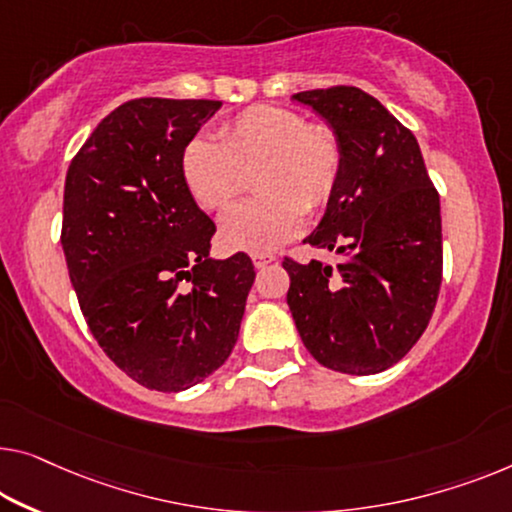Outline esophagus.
Masks as SVG:
<instances>
[{"mask_svg": "<svg viewBox=\"0 0 512 512\" xmlns=\"http://www.w3.org/2000/svg\"><path fill=\"white\" fill-rule=\"evenodd\" d=\"M250 257H253L255 269H264V266H269L271 262H276V255H271V253H253Z\"/></svg>", "mask_w": 512, "mask_h": 512, "instance_id": "esophagus-1", "label": "esophagus"}]
</instances>
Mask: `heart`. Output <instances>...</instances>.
<instances>
[{
    "instance_id": "obj_1",
    "label": "heart",
    "mask_w": 512,
    "mask_h": 512,
    "mask_svg": "<svg viewBox=\"0 0 512 512\" xmlns=\"http://www.w3.org/2000/svg\"><path fill=\"white\" fill-rule=\"evenodd\" d=\"M262 195L220 218V241L230 250L266 253L301 232L305 211L329 204L342 172V147L329 126L278 105H257L223 128V140L195 135L181 154L186 186L204 209L220 211L255 170Z\"/></svg>"
}]
</instances>
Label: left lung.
<instances>
[{
    "instance_id": "obj_1",
    "label": "left lung",
    "mask_w": 512,
    "mask_h": 512,
    "mask_svg": "<svg viewBox=\"0 0 512 512\" xmlns=\"http://www.w3.org/2000/svg\"><path fill=\"white\" fill-rule=\"evenodd\" d=\"M338 135L342 172L305 243L338 266L285 259L287 305L308 352L335 372L377 375L416 345L441 287V209L416 137L358 87L299 91Z\"/></svg>"
}]
</instances>
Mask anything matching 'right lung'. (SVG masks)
Listing matches in <instances>:
<instances>
[{"mask_svg":"<svg viewBox=\"0 0 512 512\" xmlns=\"http://www.w3.org/2000/svg\"><path fill=\"white\" fill-rule=\"evenodd\" d=\"M220 105H119L66 174L61 246L89 331L128 377L163 393L227 361L255 280L246 253L209 257L216 225L181 172L183 147Z\"/></svg>","mask_w":512,"mask_h":512,"instance_id":"1","label":"right lung"}]
</instances>
